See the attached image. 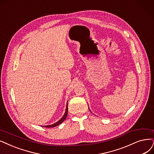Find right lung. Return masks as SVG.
<instances>
[{
  "label": "right lung",
  "mask_w": 154,
  "mask_h": 154,
  "mask_svg": "<svg viewBox=\"0 0 154 154\" xmlns=\"http://www.w3.org/2000/svg\"><path fill=\"white\" fill-rule=\"evenodd\" d=\"M67 114H68V101H67V103H66V110H65V114L63 116V117L60 119V120L56 122V123L53 124H51V125H47V126H42L43 127H45V128H54V127H56L57 126H58V125H60V124H61L63 122L65 119H66V117L67 116Z\"/></svg>",
  "instance_id": "add662e5"
}]
</instances>
